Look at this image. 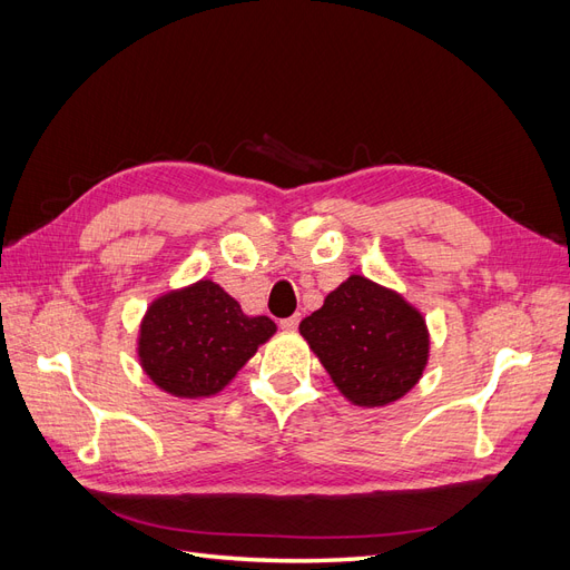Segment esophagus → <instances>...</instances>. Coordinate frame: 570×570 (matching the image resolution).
<instances>
[{
	"mask_svg": "<svg viewBox=\"0 0 570 570\" xmlns=\"http://www.w3.org/2000/svg\"><path fill=\"white\" fill-rule=\"evenodd\" d=\"M299 321H302V316L299 314H295V316H289V318H285V321H281V327L283 331H297V325H299Z\"/></svg>",
	"mask_w": 570,
	"mask_h": 570,
	"instance_id": "34e87169",
	"label": "esophagus"
}]
</instances>
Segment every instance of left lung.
I'll list each match as a JSON object with an SVG mask.
<instances>
[{
    "label": "left lung",
    "mask_w": 570,
    "mask_h": 570,
    "mask_svg": "<svg viewBox=\"0 0 570 570\" xmlns=\"http://www.w3.org/2000/svg\"><path fill=\"white\" fill-rule=\"evenodd\" d=\"M299 335L354 406L375 409L419 385L430 356L423 314L396 289L350 275L299 323Z\"/></svg>",
    "instance_id": "1"
}]
</instances>
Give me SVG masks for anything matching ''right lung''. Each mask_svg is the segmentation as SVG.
<instances>
[{"label": "right lung", "instance_id": "1", "mask_svg": "<svg viewBox=\"0 0 570 570\" xmlns=\"http://www.w3.org/2000/svg\"><path fill=\"white\" fill-rule=\"evenodd\" d=\"M275 331L268 316H247L218 283L202 278L147 306L137 361L166 394L199 400L226 390Z\"/></svg>", "mask_w": 570, "mask_h": 570}]
</instances>
